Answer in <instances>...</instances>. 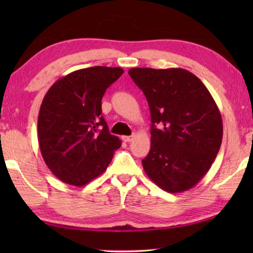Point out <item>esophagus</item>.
<instances>
[{
    "label": "esophagus",
    "instance_id": "1",
    "mask_svg": "<svg viewBox=\"0 0 253 253\" xmlns=\"http://www.w3.org/2000/svg\"><path fill=\"white\" fill-rule=\"evenodd\" d=\"M135 138V135H130V136H123V140L124 142H126V143H129V142H131L132 139Z\"/></svg>",
    "mask_w": 253,
    "mask_h": 253
}]
</instances>
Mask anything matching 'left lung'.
<instances>
[{
  "instance_id": "8db88e82",
  "label": "left lung",
  "mask_w": 253,
  "mask_h": 253,
  "mask_svg": "<svg viewBox=\"0 0 253 253\" xmlns=\"http://www.w3.org/2000/svg\"><path fill=\"white\" fill-rule=\"evenodd\" d=\"M130 78L151 110V149L142 161L147 176L169 193L198 184L219 153V108L198 77L181 68H131Z\"/></svg>"
}]
</instances>
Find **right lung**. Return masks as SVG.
I'll use <instances>...</instances> for the list:
<instances>
[{
    "mask_svg": "<svg viewBox=\"0 0 253 253\" xmlns=\"http://www.w3.org/2000/svg\"><path fill=\"white\" fill-rule=\"evenodd\" d=\"M123 74L122 68H85L62 77L45 93L38 118L39 146L60 181L84 185L105 172L121 147L101 116V99Z\"/></svg>",
    "mask_w": 253,
    "mask_h": 253,
    "instance_id": "1",
    "label": "right lung"
}]
</instances>
